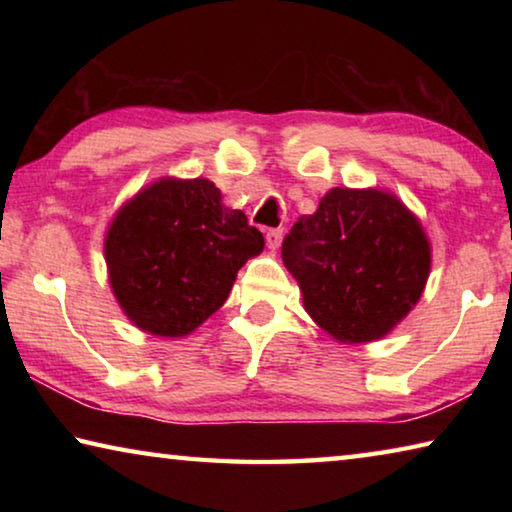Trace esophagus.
Masks as SVG:
<instances>
[{
  "label": "esophagus",
  "instance_id": "34e87169",
  "mask_svg": "<svg viewBox=\"0 0 512 512\" xmlns=\"http://www.w3.org/2000/svg\"><path fill=\"white\" fill-rule=\"evenodd\" d=\"M282 244V230L275 228V230H268L266 232V246L271 250H277Z\"/></svg>",
  "mask_w": 512,
  "mask_h": 512
}]
</instances>
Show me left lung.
Segmentation results:
<instances>
[{
    "label": "left lung",
    "instance_id": "left-lung-1",
    "mask_svg": "<svg viewBox=\"0 0 512 512\" xmlns=\"http://www.w3.org/2000/svg\"><path fill=\"white\" fill-rule=\"evenodd\" d=\"M302 307L339 343L384 339L418 305L431 241L393 192L334 187L300 216L282 244Z\"/></svg>",
    "mask_w": 512,
    "mask_h": 512
}]
</instances>
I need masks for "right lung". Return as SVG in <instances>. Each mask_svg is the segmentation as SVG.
<instances>
[{
  "instance_id": "right-lung-1",
  "label": "right lung",
  "mask_w": 512,
  "mask_h": 512,
  "mask_svg": "<svg viewBox=\"0 0 512 512\" xmlns=\"http://www.w3.org/2000/svg\"><path fill=\"white\" fill-rule=\"evenodd\" d=\"M264 250L246 214L207 178L164 176L119 207L103 239L108 282L131 323L183 339L230 296L239 268Z\"/></svg>"
}]
</instances>
